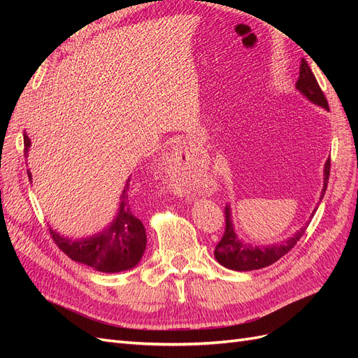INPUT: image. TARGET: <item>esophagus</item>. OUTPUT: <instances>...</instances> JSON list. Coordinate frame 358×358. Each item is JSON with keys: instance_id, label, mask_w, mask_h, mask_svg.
<instances>
[{"instance_id": "obj_1", "label": "esophagus", "mask_w": 358, "mask_h": 358, "mask_svg": "<svg viewBox=\"0 0 358 358\" xmlns=\"http://www.w3.org/2000/svg\"><path fill=\"white\" fill-rule=\"evenodd\" d=\"M183 155H185V149H183V146H176V149L171 152V161L175 162L176 166H179L183 162ZM182 192L187 194V189H182Z\"/></svg>"}]
</instances>
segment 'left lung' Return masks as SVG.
<instances>
[{
	"label": "left lung",
	"mask_w": 358,
	"mask_h": 358,
	"mask_svg": "<svg viewBox=\"0 0 358 358\" xmlns=\"http://www.w3.org/2000/svg\"><path fill=\"white\" fill-rule=\"evenodd\" d=\"M296 88L303 95L308 96V100L329 110V103H327L326 95H324L322 90L320 88L315 76H313L312 70L309 69L308 62L305 59H301L300 62V74H299V80L296 83ZM329 176H330V158L326 162V167H324V187H322L321 199L324 197V194H326ZM224 213H225V230L221 241L215 246V258L218 259V263H221L224 267L237 270V272H248V270H257V268H263L273 264L279 258H282L296 246V243L300 241V237L305 234L309 225V222L306 225H303L294 236L280 243L268 245V246H252V245L242 243L239 241V237L236 236L233 224H231L230 206H225ZM313 213H315V210H313Z\"/></svg>",
	"instance_id": "1"
}]
</instances>
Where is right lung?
<instances>
[{"instance_id": "1", "label": "right lung", "mask_w": 358, "mask_h": 358, "mask_svg": "<svg viewBox=\"0 0 358 358\" xmlns=\"http://www.w3.org/2000/svg\"><path fill=\"white\" fill-rule=\"evenodd\" d=\"M24 152L28 154L31 140L24 133ZM28 178L31 180V173L28 170ZM129 179L125 183V188L119 204V213L113 224L104 231L95 234L88 239L70 241L57 234L52 229L49 233L53 242L61 251L71 259L82 264L90 266L99 272L116 273L134 267L142 258L146 249V231L131 209V203L128 197Z\"/></svg>"}]
</instances>
